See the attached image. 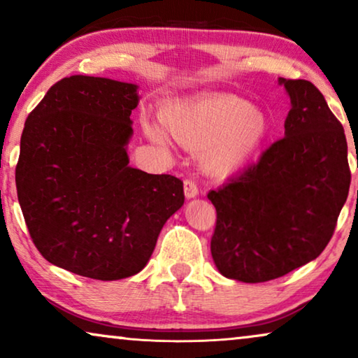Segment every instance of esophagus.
<instances>
[{"label": "esophagus", "instance_id": "obj_1", "mask_svg": "<svg viewBox=\"0 0 358 358\" xmlns=\"http://www.w3.org/2000/svg\"><path fill=\"white\" fill-rule=\"evenodd\" d=\"M184 194H185V197H187V199L197 197L199 187H197V184H195L194 179H185L184 180Z\"/></svg>", "mask_w": 358, "mask_h": 358}]
</instances>
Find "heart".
Wrapping results in <instances>:
<instances>
[{"label":"heart","instance_id":"heart-1","mask_svg":"<svg viewBox=\"0 0 358 358\" xmlns=\"http://www.w3.org/2000/svg\"><path fill=\"white\" fill-rule=\"evenodd\" d=\"M166 130L185 148L205 151V166L213 174H228L251 158L267 134L261 110L234 96H210L194 102H173L161 109ZM150 135L164 140L150 127Z\"/></svg>","mask_w":358,"mask_h":358}]
</instances>
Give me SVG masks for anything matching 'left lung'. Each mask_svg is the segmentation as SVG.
Masks as SVG:
<instances>
[{
    "instance_id": "obj_1",
    "label": "left lung",
    "mask_w": 358,
    "mask_h": 358,
    "mask_svg": "<svg viewBox=\"0 0 358 358\" xmlns=\"http://www.w3.org/2000/svg\"><path fill=\"white\" fill-rule=\"evenodd\" d=\"M278 81L292 101L285 136L208 192L215 266L246 283L283 277L320 256L350 187L345 134L324 96L306 80Z\"/></svg>"
}]
</instances>
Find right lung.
<instances>
[{
  "label": "right lung",
  "instance_id": "add662e5",
  "mask_svg": "<svg viewBox=\"0 0 358 358\" xmlns=\"http://www.w3.org/2000/svg\"><path fill=\"white\" fill-rule=\"evenodd\" d=\"M136 86L75 75L29 114L16 189L29 234L48 262L76 275L138 273L184 203L182 180L130 168Z\"/></svg>",
  "mask_w": 358,
  "mask_h": 358
}]
</instances>
